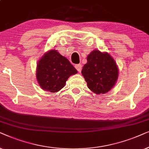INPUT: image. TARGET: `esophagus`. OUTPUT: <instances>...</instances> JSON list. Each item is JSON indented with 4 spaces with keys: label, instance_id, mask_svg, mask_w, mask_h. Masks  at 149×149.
<instances>
[{
    "label": "esophagus",
    "instance_id": "obj_1",
    "mask_svg": "<svg viewBox=\"0 0 149 149\" xmlns=\"http://www.w3.org/2000/svg\"><path fill=\"white\" fill-rule=\"evenodd\" d=\"M75 67H76V69L78 70V71H79V72H80L81 70H82V65L81 64L76 65H75Z\"/></svg>",
    "mask_w": 149,
    "mask_h": 149
}]
</instances>
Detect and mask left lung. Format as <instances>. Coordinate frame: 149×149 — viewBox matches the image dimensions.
Segmentation results:
<instances>
[{"instance_id":"8db88e82","label":"left lung","mask_w":149,"mask_h":149,"mask_svg":"<svg viewBox=\"0 0 149 149\" xmlns=\"http://www.w3.org/2000/svg\"><path fill=\"white\" fill-rule=\"evenodd\" d=\"M82 74L88 88L96 94L106 93L116 84L118 69L114 58L108 52L95 49L87 56Z\"/></svg>"}]
</instances>
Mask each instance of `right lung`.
<instances>
[{
	"label": "right lung",
	"instance_id": "1",
	"mask_svg": "<svg viewBox=\"0 0 149 149\" xmlns=\"http://www.w3.org/2000/svg\"><path fill=\"white\" fill-rule=\"evenodd\" d=\"M77 73L68 59L56 49H51L44 54L37 63L36 77L43 90L56 93L65 86L69 76Z\"/></svg>",
	"mask_w": 149,
	"mask_h": 149
}]
</instances>
